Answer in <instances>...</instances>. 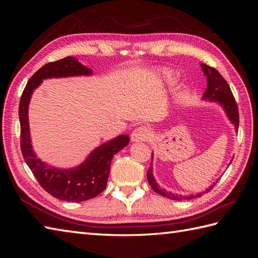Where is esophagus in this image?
<instances>
[{"label": "esophagus", "instance_id": "esophagus-1", "mask_svg": "<svg viewBox=\"0 0 258 258\" xmlns=\"http://www.w3.org/2000/svg\"><path fill=\"white\" fill-rule=\"evenodd\" d=\"M151 132L146 127H138L137 129L134 130V132L131 134V140L134 142H141V141H146V140L150 138Z\"/></svg>", "mask_w": 258, "mask_h": 258}]
</instances>
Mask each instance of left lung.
<instances>
[{"instance_id":"1","label":"left lung","mask_w":258,"mask_h":258,"mask_svg":"<svg viewBox=\"0 0 258 258\" xmlns=\"http://www.w3.org/2000/svg\"><path fill=\"white\" fill-rule=\"evenodd\" d=\"M201 68L204 70V73L207 76V89L204 93V99L208 101H216L217 103H220L223 108L225 110L226 114H227V117L229 120L232 122V124H235V129L238 131L239 128V111H238V105L235 100V97H233L232 92L230 90L229 85L227 82L225 81L224 77L220 74V72L217 71L216 69L209 67L208 64L201 63ZM147 181L150 183L151 187L153 188L154 191L157 194L161 195L163 197H167L169 199H173V200H190L194 198L200 197L202 194L209 192L213 187L216 185V183H213V185H211L205 192L197 194V195H188V196H182V195H174L172 192H168L165 189H161L159 185L156 183L155 178L153 176V167L151 165L150 169L147 171Z\"/></svg>"}]
</instances>
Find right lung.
<instances>
[{
    "label": "right lung",
    "instance_id": "right-lung-1",
    "mask_svg": "<svg viewBox=\"0 0 258 258\" xmlns=\"http://www.w3.org/2000/svg\"><path fill=\"white\" fill-rule=\"evenodd\" d=\"M90 74H92L91 70L80 63L74 57L49 62L31 76L19 103L20 146L23 158L46 191L54 198L69 202L92 199L105 189L114 155L128 145L130 138L127 135H121L98 146L82 165L75 168L58 169L48 166L36 157L31 145L28 118L29 102L33 90L40 86L43 80Z\"/></svg>",
    "mask_w": 258,
    "mask_h": 258
}]
</instances>
